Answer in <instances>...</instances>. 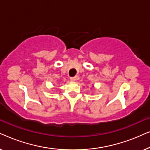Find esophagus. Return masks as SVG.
Masks as SVG:
<instances>
[{
    "instance_id": "34e87169",
    "label": "esophagus",
    "mask_w": 150,
    "mask_h": 150,
    "mask_svg": "<svg viewBox=\"0 0 150 150\" xmlns=\"http://www.w3.org/2000/svg\"><path fill=\"white\" fill-rule=\"evenodd\" d=\"M70 81L71 82H74L76 81V77H71L70 78Z\"/></svg>"
}]
</instances>
